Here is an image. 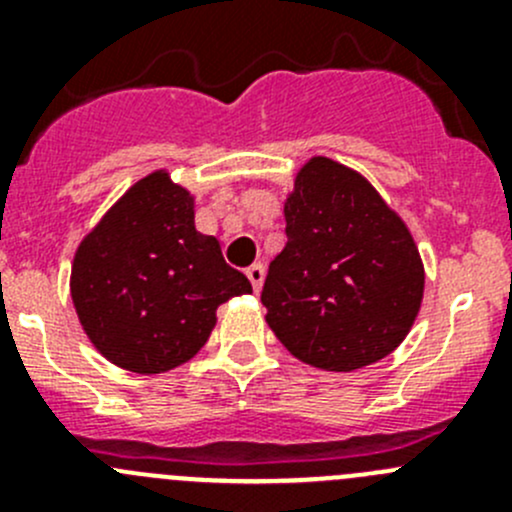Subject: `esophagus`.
<instances>
[{"mask_svg": "<svg viewBox=\"0 0 512 512\" xmlns=\"http://www.w3.org/2000/svg\"><path fill=\"white\" fill-rule=\"evenodd\" d=\"M247 280L252 282V289H255V292H260L262 282H265V267H262L260 262H255V265L247 267Z\"/></svg>", "mask_w": 512, "mask_h": 512, "instance_id": "esophagus-1", "label": "esophagus"}]
</instances>
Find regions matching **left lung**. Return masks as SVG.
<instances>
[{"label": "left lung", "instance_id": "left-lung-1", "mask_svg": "<svg viewBox=\"0 0 512 512\" xmlns=\"http://www.w3.org/2000/svg\"><path fill=\"white\" fill-rule=\"evenodd\" d=\"M287 245L267 270V324L304 364L354 371L394 352L423 297V265L404 220L369 180L312 158L285 203Z\"/></svg>", "mask_w": 512, "mask_h": 512}]
</instances>
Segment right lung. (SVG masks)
<instances>
[{
  "label": "right lung",
  "instance_id": "obj_1",
  "mask_svg": "<svg viewBox=\"0 0 512 512\" xmlns=\"http://www.w3.org/2000/svg\"><path fill=\"white\" fill-rule=\"evenodd\" d=\"M250 292L220 242L195 230L193 198L163 170L138 180L103 215L71 267L84 332L108 361L136 374L193 359L220 304Z\"/></svg>",
  "mask_w": 512,
  "mask_h": 512
}]
</instances>
